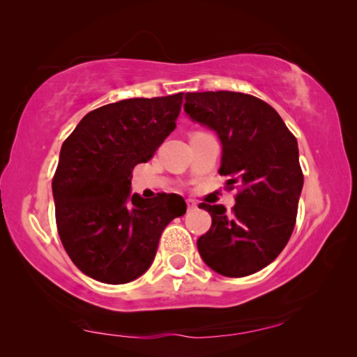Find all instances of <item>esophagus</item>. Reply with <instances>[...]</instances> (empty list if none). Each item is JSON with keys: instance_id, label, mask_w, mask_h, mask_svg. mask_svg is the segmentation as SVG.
<instances>
[{"instance_id": "obj_1", "label": "esophagus", "mask_w": 357, "mask_h": 357, "mask_svg": "<svg viewBox=\"0 0 357 357\" xmlns=\"http://www.w3.org/2000/svg\"><path fill=\"white\" fill-rule=\"evenodd\" d=\"M185 203H188V209H195L197 208V202L195 200L188 199V200H185Z\"/></svg>"}]
</instances>
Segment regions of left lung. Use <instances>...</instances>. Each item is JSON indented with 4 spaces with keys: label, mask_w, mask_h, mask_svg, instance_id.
Returning a JSON list of instances; mask_svg holds the SVG:
<instances>
[{
    "label": "left lung",
    "mask_w": 357,
    "mask_h": 357,
    "mask_svg": "<svg viewBox=\"0 0 357 357\" xmlns=\"http://www.w3.org/2000/svg\"><path fill=\"white\" fill-rule=\"evenodd\" d=\"M184 111L219 135V173L227 189H238L230 214L222 205H199L213 219L197 241L200 256L229 278L256 273L280 256L296 227L303 188L297 139L273 107L248 93H185Z\"/></svg>",
    "instance_id": "obj_1"
}]
</instances>
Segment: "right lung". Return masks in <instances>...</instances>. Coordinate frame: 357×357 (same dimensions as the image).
<instances>
[{
  "mask_svg": "<svg viewBox=\"0 0 357 357\" xmlns=\"http://www.w3.org/2000/svg\"><path fill=\"white\" fill-rule=\"evenodd\" d=\"M183 93L130 98L84 116L61 144L52 192L61 245L90 278L126 284L155 257L163 229L185 213L176 194H130L132 172L176 127Z\"/></svg>",
  "mask_w": 357,
  "mask_h": 357,
  "instance_id": "obj_1",
  "label": "right lung"
}]
</instances>
